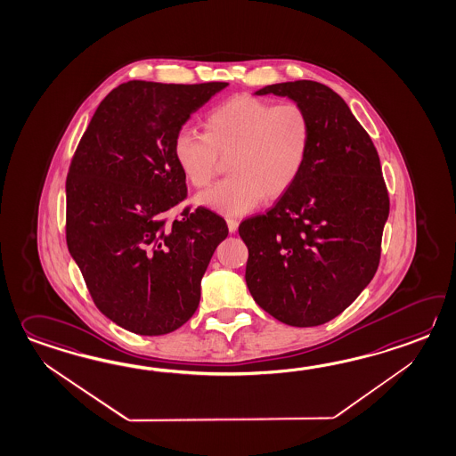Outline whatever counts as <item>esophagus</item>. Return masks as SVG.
Returning <instances> with one entry per match:
<instances>
[{
  "label": "esophagus",
  "mask_w": 456,
  "mask_h": 456,
  "mask_svg": "<svg viewBox=\"0 0 456 456\" xmlns=\"http://www.w3.org/2000/svg\"><path fill=\"white\" fill-rule=\"evenodd\" d=\"M227 227H229V232H237V229H239V221H237V219H227Z\"/></svg>",
  "instance_id": "obj_1"
}]
</instances>
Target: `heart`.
I'll return each instance as SVG.
<instances>
[{"instance_id":"1","label":"heart","mask_w":456,"mask_h":456,"mask_svg":"<svg viewBox=\"0 0 456 456\" xmlns=\"http://www.w3.org/2000/svg\"><path fill=\"white\" fill-rule=\"evenodd\" d=\"M204 129L206 134L178 132L173 157L196 188L213 182L223 160H229L231 178L201 192L196 203L231 217L289 191L313 143V122L299 104L276 106L248 94L217 104L208 112Z\"/></svg>"}]
</instances>
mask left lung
<instances>
[{"instance_id":"8db88e82","label":"left lung","mask_w":456,"mask_h":456,"mask_svg":"<svg viewBox=\"0 0 456 456\" xmlns=\"http://www.w3.org/2000/svg\"><path fill=\"white\" fill-rule=\"evenodd\" d=\"M313 122L301 176L266 214L243 221L245 281L255 303L283 324L332 321L373 280L389 198L375 145L346 102L311 80L268 85Z\"/></svg>"}]
</instances>
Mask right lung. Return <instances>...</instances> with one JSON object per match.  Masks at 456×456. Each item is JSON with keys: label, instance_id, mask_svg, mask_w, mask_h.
<instances>
[{"label": "right lung", "instance_id": "right-lung-1", "mask_svg": "<svg viewBox=\"0 0 456 456\" xmlns=\"http://www.w3.org/2000/svg\"><path fill=\"white\" fill-rule=\"evenodd\" d=\"M227 85L122 83L98 106L73 155L69 252L96 307L134 334H170L196 313L206 268L229 233L206 208L165 219L186 196L173 139Z\"/></svg>", "mask_w": 456, "mask_h": 456}]
</instances>
